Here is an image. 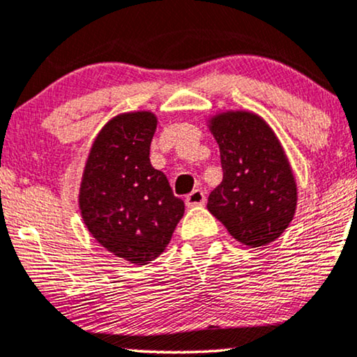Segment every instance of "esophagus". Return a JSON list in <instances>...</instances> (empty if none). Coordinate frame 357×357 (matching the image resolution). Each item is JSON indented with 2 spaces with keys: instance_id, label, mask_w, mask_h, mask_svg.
<instances>
[{
  "instance_id": "obj_1",
  "label": "esophagus",
  "mask_w": 357,
  "mask_h": 357,
  "mask_svg": "<svg viewBox=\"0 0 357 357\" xmlns=\"http://www.w3.org/2000/svg\"><path fill=\"white\" fill-rule=\"evenodd\" d=\"M206 204V194L201 189H194V191L186 197V206L188 207H197Z\"/></svg>"
}]
</instances>
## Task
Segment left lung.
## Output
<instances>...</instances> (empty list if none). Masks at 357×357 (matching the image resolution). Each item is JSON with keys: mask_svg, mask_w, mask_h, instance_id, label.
Masks as SVG:
<instances>
[{"mask_svg": "<svg viewBox=\"0 0 357 357\" xmlns=\"http://www.w3.org/2000/svg\"><path fill=\"white\" fill-rule=\"evenodd\" d=\"M207 127L220 149L223 179L207 208L250 248L281 236L297 211V183L278 135L251 111H222Z\"/></svg>", "mask_w": 357, "mask_h": 357, "instance_id": "obj_1", "label": "left lung"}]
</instances>
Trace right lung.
I'll list each match as a JSON object with an SVG mask.
<instances>
[{
  "label": "right lung",
  "instance_id": "add662e5",
  "mask_svg": "<svg viewBox=\"0 0 357 357\" xmlns=\"http://www.w3.org/2000/svg\"><path fill=\"white\" fill-rule=\"evenodd\" d=\"M156 123L151 111L112 117L93 142L78 194L89 234L137 266L163 253L184 215V202L150 163Z\"/></svg>",
  "mask_w": 357,
  "mask_h": 357
}]
</instances>
